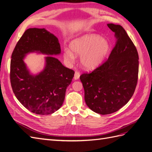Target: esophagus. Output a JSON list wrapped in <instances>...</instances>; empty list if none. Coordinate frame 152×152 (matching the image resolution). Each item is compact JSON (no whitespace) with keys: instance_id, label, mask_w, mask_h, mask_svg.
<instances>
[{"instance_id":"obj_1","label":"esophagus","mask_w":152,"mask_h":152,"mask_svg":"<svg viewBox=\"0 0 152 152\" xmlns=\"http://www.w3.org/2000/svg\"><path fill=\"white\" fill-rule=\"evenodd\" d=\"M79 77H80V73L79 72H77V71H76L75 72V75H74V79L75 80H78L79 79Z\"/></svg>"}]
</instances>
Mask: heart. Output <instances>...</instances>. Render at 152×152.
Segmentation results:
<instances>
[{
  "label": "heart",
  "mask_w": 152,
  "mask_h": 152,
  "mask_svg": "<svg viewBox=\"0 0 152 152\" xmlns=\"http://www.w3.org/2000/svg\"><path fill=\"white\" fill-rule=\"evenodd\" d=\"M70 49H65L63 53L67 63H72L75 59V54L80 55L82 66L86 70H93L102 65L110 51L111 44L107 38L89 34L72 40Z\"/></svg>",
  "instance_id": "obj_1"
}]
</instances>
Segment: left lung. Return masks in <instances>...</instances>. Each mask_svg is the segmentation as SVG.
I'll list each match as a JSON object with an SVG mask.
<instances>
[{
    "label": "left lung",
    "instance_id": "left-lung-1",
    "mask_svg": "<svg viewBox=\"0 0 152 152\" xmlns=\"http://www.w3.org/2000/svg\"><path fill=\"white\" fill-rule=\"evenodd\" d=\"M107 26L115 34V46L102 66L80 77L87 106L102 115L115 112L127 103L135 91L139 70L138 53L126 30L119 25Z\"/></svg>",
    "mask_w": 152,
    "mask_h": 152
}]
</instances>
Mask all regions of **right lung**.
<instances>
[{
	"label": "right lung",
	"mask_w": 152,
	"mask_h": 152,
	"mask_svg": "<svg viewBox=\"0 0 152 152\" xmlns=\"http://www.w3.org/2000/svg\"><path fill=\"white\" fill-rule=\"evenodd\" d=\"M33 52L47 55L43 70L36 75L24 62ZM60 54L58 39L45 28L26 30L16 44L11 56V84L18 100L29 111L49 115L62 106L75 72L53 56Z\"/></svg>",
	"instance_id": "add662e5"
}]
</instances>
